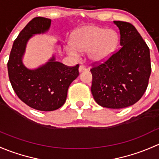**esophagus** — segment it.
<instances>
[{"label":"esophagus","instance_id":"34e87169","mask_svg":"<svg viewBox=\"0 0 159 159\" xmlns=\"http://www.w3.org/2000/svg\"><path fill=\"white\" fill-rule=\"evenodd\" d=\"M86 68L84 66H82V65H80V67H79L80 73H82V72H83V71H86Z\"/></svg>","mask_w":159,"mask_h":159}]
</instances>
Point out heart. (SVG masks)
<instances>
[{
  "mask_svg": "<svg viewBox=\"0 0 159 159\" xmlns=\"http://www.w3.org/2000/svg\"><path fill=\"white\" fill-rule=\"evenodd\" d=\"M119 43V36L115 30L96 26H86L72 35L66 51L72 57H79L80 53L88 52V58L94 63L107 60L115 51Z\"/></svg>",
  "mask_w": 159,
  "mask_h": 159,
  "instance_id": "1",
  "label": "heart"
}]
</instances>
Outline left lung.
Wrapping results in <instances>:
<instances>
[{
    "label": "left lung",
    "mask_w": 159,
    "mask_h": 159,
    "mask_svg": "<svg viewBox=\"0 0 159 159\" xmlns=\"http://www.w3.org/2000/svg\"><path fill=\"white\" fill-rule=\"evenodd\" d=\"M120 34V49L90 70L91 92L99 106L122 109L135 104L147 89L151 74L150 51L133 25L113 21Z\"/></svg>",
    "instance_id": "1"
}]
</instances>
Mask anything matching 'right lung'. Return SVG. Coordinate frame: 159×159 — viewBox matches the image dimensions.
<instances>
[{"label":"right lung","instance_id":"right-lung-1","mask_svg":"<svg viewBox=\"0 0 159 159\" xmlns=\"http://www.w3.org/2000/svg\"><path fill=\"white\" fill-rule=\"evenodd\" d=\"M51 20L35 17L21 30L13 43L7 63L13 89L21 101L37 110L53 111L65 103L68 88L79 76V65L68 67L56 60L53 54L43 64L30 69L24 63L27 44L37 34L50 30ZM57 42V46H60Z\"/></svg>","mask_w":159,"mask_h":159}]
</instances>
